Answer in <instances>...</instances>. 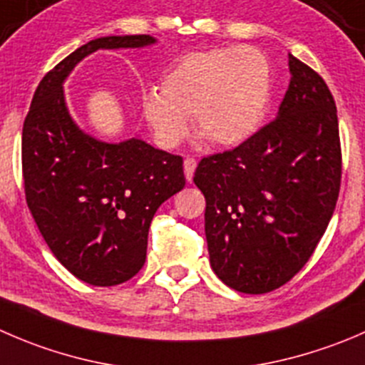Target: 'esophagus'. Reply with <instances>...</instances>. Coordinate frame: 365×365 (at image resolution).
<instances>
[{
	"label": "esophagus",
	"mask_w": 365,
	"mask_h": 365,
	"mask_svg": "<svg viewBox=\"0 0 365 365\" xmlns=\"http://www.w3.org/2000/svg\"><path fill=\"white\" fill-rule=\"evenodd\" d=\"M194 171H196V160L192 157H187L185 162H183V173H185L187 182H192Z\"/></svg>",
	"instance_id": "obj_1"
}]
</instances>
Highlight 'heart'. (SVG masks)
I'll use <instances>...</instances> for the list:
<instances>
[{
	"label": "heart",
	"instance_id": "heart-1",
	"mask_svg": "<svg viewBox=\"0 0 365 365\" xmlns=\"http://www.w3.org/2000/svg\"><path fill=\"white\" fill-rule=\"evenodd\" d=\"M271 100V67L253 48H212L180 56L162 76V91L143 96V115L155 139L176 148L194 130L208 144L230 148L250 139Z\"/></svg>",
	"mask_w": 365,
	"mask_h": 365
}]
</instances>
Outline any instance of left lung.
<instances>
[{"label": "left lung", "instance_id": "left-lung-1", "mask_svg": "<svg viewBox=\"0 0 365 365\" xmlns=\"http://www.w3.org/2000/svg\"><path fill=\"white\" fill-rule=\"evenodd\" d=\"M289 69L277 119L233 150L203 157L194 173L207 200L212 269L246 294L274 291L299 272L327 232L341 189L334 96L292 55Z\"/></svg>", "mask_w": 365, "mask_h": 365}]
</instances>
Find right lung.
Instances as JSON below:
<instances>
[{
  "label": "right lung",
  "mask_w": 365,
  "mask_h": 365,
  "mask_svg": "<svg viewBox=\"0 0 365 365\" xmlns=\"http://www.w3.org/2000/svg\"><path fill=\"white\" fill-rule=\"evenodd\" d=\"M153 42L150 35H110L80 46L42 78L23 125L28 208L56 260L96 287L119 285L140 271L155 212L185 187L183 158L140 139L108 144L83 133L62 85L98 49Z\"/></svg>",
  "instance_id": "add662e5"
}]
</instances>
